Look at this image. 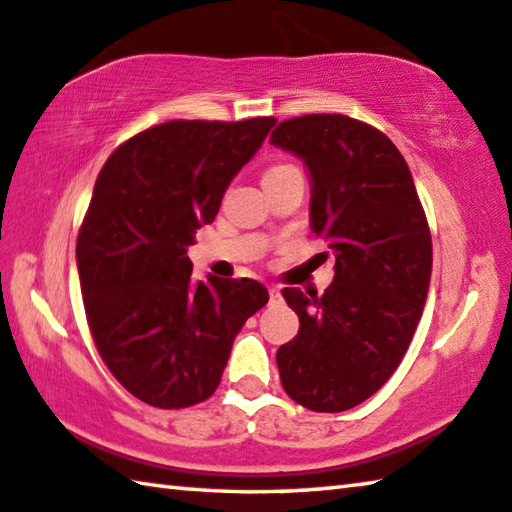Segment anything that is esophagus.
Returning <instances> with one entry per match:
<instances>
[{
  "label": "esophagus",
  "mask_w": 512,
  "mask_h": 512,
  "mask_svg": "<svg viewBox=\"0 0 512 512\" xmlns=\"http://www.w3.org/2000/svg\"><path fill=\"white\" fill-rule=\"evenodd\" d=\"M268 296H271V300H273V302L282 300V291H280V287H275V284H271V287H268Z\"/></svg>",
  "instance_id": "34e87169"
}]
</instances>
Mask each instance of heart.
<instances>
[{
	"label": "heart",
	"instance_id": "1",
	"mask_svg": "<svg viewBox=\"0 0 512 512\" xmlns=\"http://www.w3.org/2000/svg\"><path fill=\"white\" fill-rule=\"evenodd\" d=\"M282 169H291V167H275V169H271L268 173H275V171H282ZM268 173H266V176H268Z\"/></svg>",
	"mask_w": 512,
	"mask_h": 512
}]
</instances>
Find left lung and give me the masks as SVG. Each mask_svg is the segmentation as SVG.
Returning a JSON list of instances; mask_svg holds the SVG:
<instances>
[{"instance_id": "1", "label": "left lung", "mask_w": 512, "mask_h": 512, "mask_svg": "<svg viewBox=\"0 0 512 512\" xmlns=\"http://www.w3.org/2000/svg\"><path fill=\"white\" fill-rule=\"evenodd\" d=\"M271 144L305 162L311 230L336 257L323 296L282 291L300 318L275 357L282 386L309 411H348L386 384L420 323L431 282L427 216L402 153L363 121L296 117Z\"/></svg>"}]
</instances>
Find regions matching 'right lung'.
Here are the masks:
<instances>
[{
	"label": "right lung",
	"mask_w": 512,
	"mask_h": 512,
	"mask_svg": "<svg viewBox=\"0 0 512 512\" xmlns=\"http://www.w3.org/2000/svg\"><path fill=\"white\" fill-rule=\"evenodd\" d=\"M273 126V117L167 121L103 164L76 266L101 359L137 400L158 409L207 400L241 327L268 302L248 277L194 280L187 248Z\"/></svg>",
	"instance_id": "1"
}]
</instances>
